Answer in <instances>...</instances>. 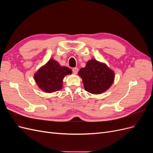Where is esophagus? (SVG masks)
<instances>
[{"instance_id":"34e87169","label":"esophagus","mask_w":153,"mask_h":153,"mask_svg":"<svg viewBox=\"0 0 153 153\" xmlns=\"http://www.w3.org/2000/svg\"><path fill=\"white\" fill-rule=\"evenodd\" d=\"M72 71H73V73L76 74V73L78 72V68H74L72 69Z\"/></svg>"}]
</instances>
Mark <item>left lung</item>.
I'll list each match as a JSON object with an SVG mask.
<instances>
[{
    "label": "left lung",
    "instance_id": "1",
    "mask_svg": "<svg viewBox=\"0 0 153 153\" xmlns=\"http://www.w3.org/2000/svg\"><path fill=\"white\" fill-rule=\"evenodd\" d=\"M82 78L85 91L92 94H101L112 85L114 79V73L105 64L95 59L88 61L85 68L78 72Z\"/></svg>",
    "mask_w": 153,
    "mask_h": 153
}]
</instances>
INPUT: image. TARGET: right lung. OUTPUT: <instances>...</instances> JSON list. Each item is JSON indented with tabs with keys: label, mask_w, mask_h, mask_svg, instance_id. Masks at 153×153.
<instances>
[{
	"label": "right lung",
	"mask_w": 153,
	"mask_h": 153,
	"mask_svg": "<svg viewBox=\"0 0 153 153\" xmlns=\"http://www.w3.org/2000/svg\"><path fill=\"white\" fill-rule=\"evenodd\" d=\"M71 73L70 69L61 66L57 61L50 59L35 74L34 79L41 89L45 92H53L62 89L64 77Z\"/></svg>",
	"instance_id": "right-lung-1"
}]
</instances>
